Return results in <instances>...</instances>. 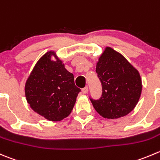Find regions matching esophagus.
I'll list each match as a JSON object with an SVG mask.
<instances>
[{"instance_id":"obj_1","label":"esophagus","mask_w":160,"mask_h":160,"mask_svg":"<svg viewBox=\"0 0 160 160\" xmlns=\"http://www.w3.org/2000/svg\"><path fill=\"white\" fill-rule=\"evenodd\" d=\"M82 92H83V94H88V87H85V88H83V89H82Z\"/></svg>"}]
</instances>
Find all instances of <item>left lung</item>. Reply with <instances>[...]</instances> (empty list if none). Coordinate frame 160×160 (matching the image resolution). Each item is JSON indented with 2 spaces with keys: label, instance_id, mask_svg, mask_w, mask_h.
I'll use <instances>...</instances> for the list:
<instances>
[{
  "label": "left lung",
  "instance_id": "8db88e82",
  "mask_svg": "<svg viewBox=\"0 0 160 160\" xmlns=\"http://www.w3.org/2000/svg\"><path fill=\"white\" fill-rule=\"evenodd\" d=\"M96 72L102 94L98 100L90 98L94 109L107 119H118L131 112L142 94L138 71L121 54L107 47L97 62Z\"/></svg>",
  "mask_w": 160,
  "mask_h": 160
}]
</instances>
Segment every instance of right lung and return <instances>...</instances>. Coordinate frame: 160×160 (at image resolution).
Instances as JSON below:
<instances>
[{
	"mask_svg": "<svg viewBox=\"0 0 160 160\" xmlns=\"http://www.w3.org/2000/svg\"><path fill=\"white\" fill-rule=\"evenodd\" d=\"M52 56L56 61L51 60ZM80 91L73 74L66 70L52 51L38 60L25 85L31 108L51 121H60L70 114Z\"/></svg>",
	"mask_w": 160,
	"mask_h": 160,
	"instance_id": "1",
	"label": "right lung"
}]
</instances>
